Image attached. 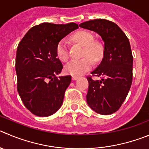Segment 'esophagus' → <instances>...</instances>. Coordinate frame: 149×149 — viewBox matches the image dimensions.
Wrapping results in <instances>:
<instances>
[{
  "label": "esophagus",
  "instance_id": "34e87169",
  "mask_svg": "<svg viewBox=\"0 0 149 149\" xmlns=\"http://www.w3.org/2000/svg\"><path fill=\"white\" fill-rule=\"evenodd\" d=\"M79 79V76H72V79H73V80H77V79Z\"/></svg>",
  "mask_w": 149,
  "mask_h": 149
}]
</instances>
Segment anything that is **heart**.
<instances>
[{
	"label": "heart",
	"mask_w": 149,
	"mask_h": 149,
	"mask_svg": "<svg viewBox=\"0 0 149 149\" xmlns=\"http://www.w3.org/2000/svg\"><path fill=\"white\" fill-rule=\"evenodd\" d=\"M73 39L76 42L84 47L83 56H85L80 60H72L65 65V70L68 74L72 76H81L88 71L93 65V61H97L101 57L103 54L102 47L98 43L94 42L93 35L87 31H80L73 36ZM56 52L58 58L62 62H66L69 58L68 43L66 40H62L56 45Z\"/></svg>",
	"instance_id": "b5f03b06"
}]
</instances>
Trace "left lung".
<instances>
[{
	"mask_svg": "<svg viewBox=\"0 0 149 149\" xmlns=\"http://www.w3.org/2000/svg\"><path fill=\"white\" fill-rule=\"evenodd\" d=\"M79 26L96 32L104 43V57L91 72L102 78L87 77V103L97 113L110 115L120 107L132 85L133 56L129 39L118 25L104 19L86 21Z\"/></svg>",
	"mask_w": 149,
	"mask_h": 149,
	"instance_id": "8db88e82",
	"label": "left lung"
}]
</instances>
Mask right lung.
<instances>
[{"mask_svg": "<svg viewBox=\"0 0 149 149\" xmlns=\"http://www.w3.org/2000/svg\"><path fill=\"white\" fill-rule=\"evenodd\" d=\"M79 28L74 23H43L28 31L17 50V91L23 104L37 116L48 117L62 106L71 76H59L63 66L56 48L62 39Z\"/></svg>", "mask_w": 149, "mask_h": 149, "instance_id": "add662e5", "label": "right lung"}]
</instances>
